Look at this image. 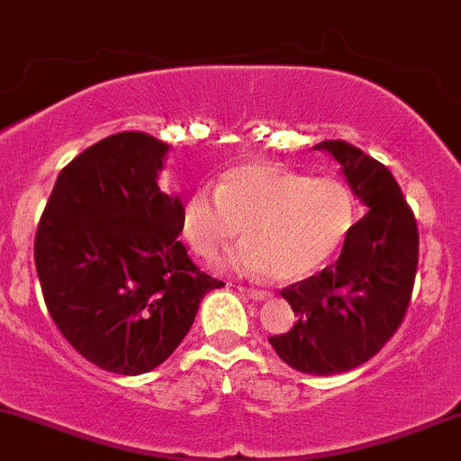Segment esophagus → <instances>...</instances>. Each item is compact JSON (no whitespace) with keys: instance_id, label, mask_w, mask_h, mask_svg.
Instances as JSON below:
<instances>
[{"instance_id":"1","label":"esophagus","mask_w":461,"mask_h":461,"mask_svg":"<svg viewBox=\"0 0 461 461\" xmlns=\"http://www.w3.org/2000/svg\"><path fill=\"white\" fill-rule=\"evenodd\" d=\"M241 293H244V295H249L250 300H258V302H262V300H268V293L266 291H258V288H240Z\"/></svg>"}]
</instances>
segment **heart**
<instances>
[{
  "mask_svg": "<svg viewBox=\"0 0 461 461\" xmlns=\"http://www.w3.org/2000/svg\"><path fill=\"white\" fill-rule=\"evenodd\" d=\"M355 221L357 203L344 182L262 161L226 170L215 193L195 188L182 206V235L197 255L215 258L244 226L246 241L226 262L282 284L324 268Z\"/></svg>",
  "mask_w": 461,
  "mask_h": 461,
  "instance_id": "heart-1",
  "label": "heart"
}]
</instances>
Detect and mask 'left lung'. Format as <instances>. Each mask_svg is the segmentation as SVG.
Here are the masks:
<instances>
[{"mask_svg":"<svg viewBox=\"0 0 461 461\" xmlns=\"http://www.w3.org/2000/svg\"><path fill=\"white\" fill-rule=\"evenodd\" d=\"M315 149L339 161L350 191L368 212L335 264L284 288L297 321L268 341L295 371L337 375L368 362L400 329L415 284L420 235L386 166L341 140Z\"/></svg>","mask_w":461,"mask_h":461,"instance_id":"8db88e82","label":"left lung"}]
</instances>
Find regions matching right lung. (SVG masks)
Returning <instances> with one entry per match:
<instances>
[{"instance_id":"1","label":"right lung","mask_w":461,"mask_h":461,"mask_svg":"<svg viewBox=\"0 0 461 461\" xmlns=\"http://www.w3.org/2000/svg\"><path fill=\"white\" fill-rule=\"evenodd\" d=\"M168 149L140 131L104 137L61 170L37 226V277L57 329L117 375L166 362L203 295L224 286L177 240L184 203L158 186Z\"/></svg>"}]
</instances>
